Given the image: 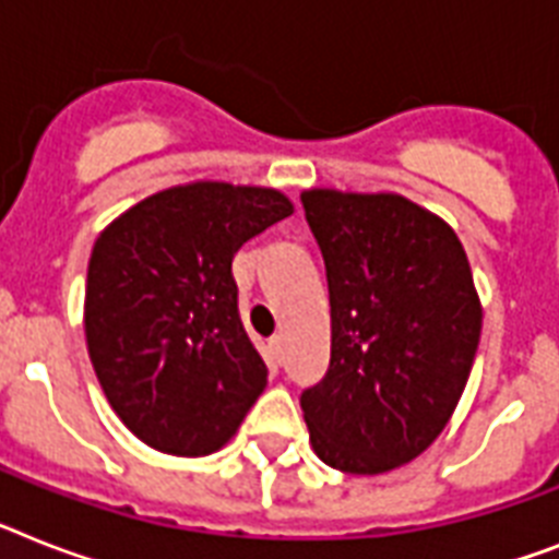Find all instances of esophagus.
<instances>
[{
  "mask_svg": "<svg viewBox=\"0 0 559 559\" xmlns=\"http://www.w3.org/2000/svg\"><path fill=\"white\" fill-rule=\"evenodd\" d=\"M270 353L275 361H281V358H284V338H281V335H272L270 338Z\"/></svg>",
  "mask_w": 559,
  "mask_h": 559,
  "instance_id": "34e87169",
  "label": "esophagus"
}]
</instances>
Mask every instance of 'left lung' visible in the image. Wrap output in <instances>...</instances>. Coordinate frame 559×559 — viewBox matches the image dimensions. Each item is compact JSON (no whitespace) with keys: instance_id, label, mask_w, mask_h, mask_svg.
<instances>
[{"instance_id":"left-lung-1","label":"left lung","mask_w":559,"mask_h":559,"mask_svg":"<svg viewBox=\"0 0 559 559\" xmlns=\"http://www.w3.org/2000/svg\"><path fill=\"white\" fill-rule=\"evenodd\" d=\"M324 255L330 367L301 393L312 451L373 476L416 460L451 419L474 367L483 307L451 226L402 194L310 189Z\"/></svg>"}]
</instances>
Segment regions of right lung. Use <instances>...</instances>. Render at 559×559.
Listing matches in <instances>:
<instances>
[{
    "label": "right lung",
    "mask_w": 559,
    "mask_h": 559,
    "mask_svg": "<svg viewBox=\"0 0 559 559\" xmlns=\"http://www.w3.org/2000/svg\"><path fill=\"white\" fill-rule=\"evenodd\" d=\"M287 215L293 203L275 189L201 180L140 201L91 249V365L122 425L154 451L215 453L264 393L233 258Z\"/></svg>",
    "instance_id": "right-lung-1"
}]
</instances>
